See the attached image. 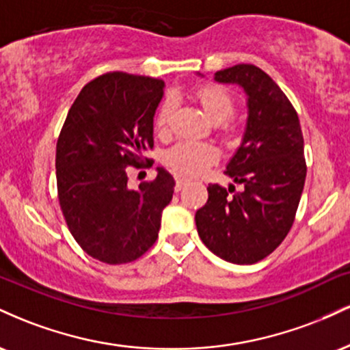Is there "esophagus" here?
Wrapping results in <instances>:
<instances>
[{"instance_id":"34e87169","label":"esophagus","mask_w":350,"mask_h":350,"mask_svg":"<svg viewBox=\"0 0 350 350\" xmlns=\"http://www.w3.org/2000/svg\"><path fill=\"white\" fill-rule=\"evenodd\" d=\"M187 179L186 178H176V191H180L184 186H186Z\"/></svg>"}]
</instances>
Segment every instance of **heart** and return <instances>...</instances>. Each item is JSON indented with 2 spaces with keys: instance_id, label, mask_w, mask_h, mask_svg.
<instances>
[{
  "instance_id": "obj_1",
  "label": "heart",
  "mask_w": 350,
  "mask_h": 350,
  "mask_svg": "<svg viewBox=\"0 0 350 350\" xmlns=\"http://www.w3.org/2000/svg\"><path fill=\"white\" fill-rule=\"evenodd\" d=\"M198 100L202 105L204 113L214 123H222L230 118L234 113V98L227 94L224 88L215 85H204L198 90ZM176 102L174 98L167 97L159 107L156 113V128L159 133H166L170 130V123L174 113ZM217 159V150L212 144L202 142H184L176 143L170 151L166 152V163L174 171L186 176H198L206 171Z\"/></svg>"
}]
</instances>
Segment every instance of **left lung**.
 <instances>
[{
  "label": "left lung",
  "mask_w": 350,
  "mask_h": 350,
  "mask_svg": "<svg viewBox=\"0 0 350 350\" xmlns=\"http://www.w3.org/2000/svg\"><path fill=\"white\" fill-rule=\"evenodd\" d=\"M214 80L235 83L247 95V126L226 171L243 189L211 184L196 226L217 256L253 265L283 242L295 222L306 179L303 133L290 100L262 69L239 64L215 72Z\"/></svg>",
  "instance_id": "8db88e82"
}]
</instances>
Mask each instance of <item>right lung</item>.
I'll return each instance as SVG.
<instances>
[{"label": "right lung", "mask_w": 350, "mask_h": 350, "mask_svg": "<svg viewBox=\"0 0 350 350\" xmlns=\"http://www.w3.org/2000/svg\"><path fill=\"white\" fill-rule=\"evenodd\" d=\"M163 95V80L108 72L82 88L59 135L60 208L75 242L103 263H130L150 250L172 199L176 183L163 167L150 183L128 187L130 166L142 167L152 148Z\"/></svg>", "instance_id": "obj_1"}]
</instances>
